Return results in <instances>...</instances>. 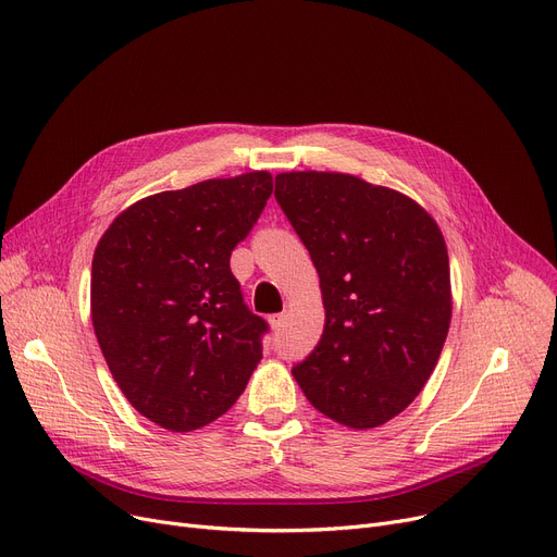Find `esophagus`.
Returning a JSON list of instances; mask_svg holds the SVG:
<instances>
[{"label": "esophagus", "mask_w": 557, "mask_h": 557, "mask_svg": "<svg viewBox=\"0 0 557 557\" xmlns=\"http://www.w3.org/2000/svg\"><path fill=\"white\" fill-rule=\"evenodd\" d=\"M286 325V313H275V315H271V327L277 332V330H282Z\"/></svg>", "instance_id": "obj_1"}]
</instances>
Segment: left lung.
Segmentation results:
<instances>
[{"label":"left lung","instance_id":"obj_1","mask_svg":"<svg viewBox=\"0 0 557 557\" xmlns=\"http://www.w3.org/2000/svg\"><path fill=\"white\" fill-rule=\"evenodd\" d=\"M275 198L325 305L323 336L294 368L296 382L330 420L382 426L424 388L449 332L443 232L413 198L349 173H280Z\"/></svg>","mask_w":557,"mask_h":557}]
</instances>
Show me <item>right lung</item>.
Segmentation results:
<instances>
[{
	"label": "right lung",
	"mask_w": 557,
	"mask_h": 557,
	"mask_svg": "<svg viewBox=\"0 0 557 557\" xmlns=\"http://www.w3.org/2000/svg\"><path fill=\"white\" fill-rule=\"evenodd\" d=\"M273 194L269 171L146 196L92 257L90 311L103 359L135 411L185 433L246 391L269 330L246 305L230 255Z\"/></svg>",
	"instance_id": "obj_1"
}]
</instances>
